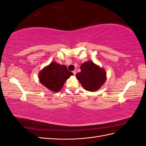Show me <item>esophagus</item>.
I'll use <instances>...</instances> for the list:
<instances>
[{
    "label": "esophagus",
    "instance_id": "obj_1",
    "mask_svg": "<svg viewBox=\"0 0 146 146\" xmlns=\"http://www.w3.org/2000/svg\"><path fill=\"white\" fill-rule=\"evenodd\" d=\"M72 72H73V74H74V76H75V75H76V74H77V71H76V70H74Z\"/></svg>",
    "mask_w": 146,
    "mask_h": 146
}]
</instances>
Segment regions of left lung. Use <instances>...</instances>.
<instances>
[{"label":"left lung","mask_w":146,"mask_h":146,"mask_svg":"<svg viewBox=\"0 0 146 146\" xmlns=\"http://www.w3.org/2000/svg\"><path fill=\"white\" fill-rule=\"evenodd\" d=\"M81 72L76 74L77 80L84 89L88 91H98L107 80V73L92 61H88L80 66Z\"/></svg>","instance_id":"1"}]
</instances>
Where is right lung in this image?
<instances>
[{"mask_svg": "<svg viewBox=\"0 0 146 146\" xmlns=\"http://www.w3.org/2000/svg\"><path fill=\"white\" fill-rule=\"evenodd\" d=\"M72 75L66 66L51 62L39 71L38 77L42 85L52 92H57L62 89L66 80Z\"/></svg>", "mask_w": 146, "mask_h": 146, "instance_id": "right-lung-1", "label": "right lung"}]
</instances>
